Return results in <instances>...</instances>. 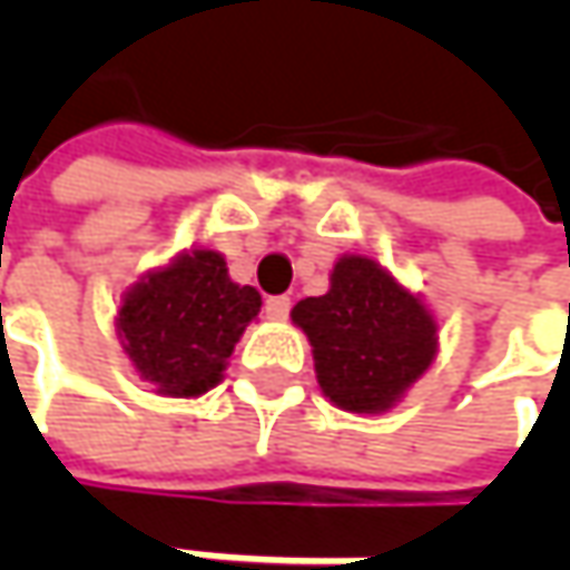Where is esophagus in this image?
Wrapping results in <instances>:
<instances>
[{
	"mask_svg": "<svg viewBox=\"0 0 570 570\" xmlns=\"http://www.w3.org/2000/svg\"><path fill=\"white\" fill-rule=\"evenodd\" d=\"M288 311H292V297L288 295H275L266 301V317L273 320V323H282V320L288 317Z\"/></svg>",
	"mask_w": 570,
	"mask_h": 570,
	"instance_id": "esophagus-1",
	"label": "esophagus"
}]
</instances>
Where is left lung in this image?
<instances>
[{
    "label": "left lung",
    "mask_w": 570,
    "mask_h": 570,
    "mask_svg": "<svg viewBox=\"0 0 570 570\" xmlns=\"http://www.w3.org/2000/svg\"><path fill=\"white\" fill-rule=\"evenodd\" d=\"M323 396L355 415L390 412L438 358V317L425 297L362 253H342L330 292L292 307Z\"/></svg>",
    "instance_id": "8db88e82"
}]
</instances>
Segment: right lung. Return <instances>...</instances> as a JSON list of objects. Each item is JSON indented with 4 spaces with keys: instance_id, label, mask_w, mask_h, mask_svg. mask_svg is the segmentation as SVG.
<instances>
[{
    "instance_id": "obj_1",
    "label": "right lung",
    "mask_w": 570,
    "mask_h": 570,
    "mask_svg": "<svg viewBox=\"0 0 570 570\" xmlns=\"http://www.w3.org/2000/svg\"><path fill=\"white\" fill-rule=\"evenodd\" d=\"M259 307V292L230 278L222 253L193 247L122 292L117 336L155 393L196 400L222 383L230 352Z\"/></svg>"
}]
</instances>
